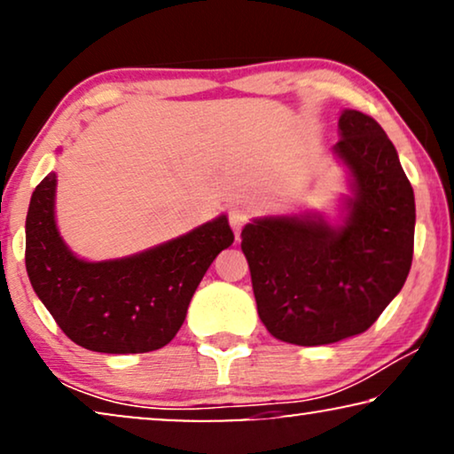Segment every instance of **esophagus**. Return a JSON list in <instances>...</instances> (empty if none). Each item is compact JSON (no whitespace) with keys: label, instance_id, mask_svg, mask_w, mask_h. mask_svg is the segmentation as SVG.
<instances>
[{"label":"esophagus","instance_id":"1","mask_svg":"<svg viewBox=\"0 0 454 454\" xmlns=\"http://www.w3.org/2000/svg\"><path fill=\"white\" fill-rule=\"evenodd\" d=\"M229 223H231V229L235 231V235H239L241 229H244L246 223H247L246 210L239 208V207L229 210Z\"/></svg>","mask_w":454,"mask_h":454}]
</instances>
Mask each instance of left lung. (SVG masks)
Masks as SVG:
<instances>
[{"instance_id": "8db88e82", "label": "left lung", "mask_w": 454, "mask_h": 454, "mask_svg": "<svg viewBox=\"0 0 454 454\" xmlns=\"http://www.w3.org/2000/svg\"><path fill=\"white\" fill-rule=\"evenodd\" d=\"M339 136L333 153L349 176L339 221L303 210L256 216L241 231L258 316L285 343L368 331L411 269L415 198L395 145L356 109L340 114Z\"/></svg>"}]
</instances>
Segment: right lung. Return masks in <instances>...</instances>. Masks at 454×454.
I'll list each match as a JSON object with an SVG mask.
<instances>
[{
	"mask_svg": "<svg viewBox=\"0 0 454 454\" xmlns=\"http://www.w3.org/2000/svg\"><path fill=\"white\" fill-rule=\"evenodd\" d=\"M51 171L27 215V272L35 294L74 343L98 353H146L182 328L192 295L219 254L233 244L227 215L132 256L78 258L55 223Z\"/></svg>",
	"mask_w": 454,
	"mask_h": 454,
	"instance_id": "add662e5",
	"label": "right lung"
}]
</instances>
